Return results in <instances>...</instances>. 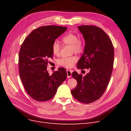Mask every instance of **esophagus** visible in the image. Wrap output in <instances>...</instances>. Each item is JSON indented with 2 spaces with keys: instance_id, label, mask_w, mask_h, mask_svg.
Returning a JSON list of instances; mask_svg holds the SVG:
<instances>
[{
  "instance_id": "obj_1",
  "label": "esophagus",
  "mask_w": 131,
  "mask_h": 131,
  "mask_svg": "<svg viewBox=\"0 0 131 131\" xmlns=\"http://www.w3.org/2000/svg\"><path fill=\"white\" fill-rule=\"evenodd\" d=\"M72 70H67V78H70L72 77Z\"/></svg>"
}]
</instances>
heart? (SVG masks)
I'll list each match as a JSON object with an SVG mask.
<instances>
[{"label": "heart", "instance_id": "1", "mask_svg": "<svg viewBox=\"0 0 131 131\" xmlns=\"http://www.w3.org/2000/svg\"><path fill=\"white\" fill-rule=\"evenodd\" d=\"M62 41L64 45H68L72 46L71 52L79 53L82 52L84 49V41L83 39L79 38L78 35L75 33H69L66 35L62 39ZM52 51L54 54H58L61 49V45L58 41L53 42ZM76 56H71L69 57H62L58 60V63L66 68L72 67L74 63L77 61Z\"/></svg>", "mask_w": 131, "mask_h": 131}]
</instances>
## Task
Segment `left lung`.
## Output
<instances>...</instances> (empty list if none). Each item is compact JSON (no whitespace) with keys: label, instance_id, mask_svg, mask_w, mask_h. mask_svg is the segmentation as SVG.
<instances>
[{"label":"left lung","instance_id":"obj_1","mask_svg":"<svg viewBox=\"0 0 131 131\" xmlns=\"http://www.w3.org/2000/svg\"><path fill=\"white\" fill-rule=\"evenodd\" d=\"M78 28L85 45L77 67L88 69L89 72L85 76L77 72L72 74L78 85L71 93L78 101L89 104L100 99L108 87L113 72L114 50L108 35L100 28L86 25Z\"/></svg>","mask_w":131,"mask_h":131}]
</instances>
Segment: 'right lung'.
<instances>
[{
	"mask_svg": "<svg viewBox=\"0 0 131 131\" xmlns=\"http://www.w3.org/2000/svg\"><path fill=\"white\" fill-rule=\"evenodd\" d=\"M67 29L57 26L39 27L22 43L18 59L19 77L27 92L34 100H51L67 78L64 68H58L51 75L47 70L49 59L53 56V43Z\"/></svg>",
	"mask_w": 131,
	"mask_h": 131,
	"instance_id": "add662e5",
	"label": "right lung"
}]
</instances>
